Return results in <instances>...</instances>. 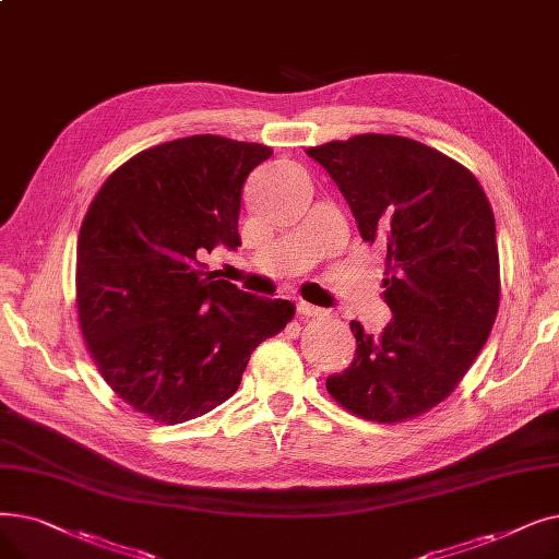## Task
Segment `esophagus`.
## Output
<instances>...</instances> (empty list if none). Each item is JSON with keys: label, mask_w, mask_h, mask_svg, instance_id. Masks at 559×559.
<instances>
[{"label": "esophagus", "mask_w": 559, "mask_h": 559, "mask_svg": "<svg viewBox=\"0 0 559 559\" xmlns=\"http://www.w3.org/2000/svg\"><path fill=\"white\" fill-rule=\"evenodd\" d=\"M297 312L301 314V318H318V314H322V308L312 306V304H308V301H299V304H297Z\"/></svg>", "instance_id": "obj_1"}]
</instances>
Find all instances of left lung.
<instances>
[{
	"mask_svg": "<svg viewBox=\"0 0 559 559\" xmlns=\"http://www.w3.org/2000/svg\"><path fill=\"white\" fill-rule=\"evenodd\" d=\"M306 153L337 185L360 237L383 249L393 312L379 335L349 324L356 358L326 391L358 418H418L464 379L496 322L491 203L466 166L406 136L358 134Z\"/></svg>",
	"mask_w": 559,
	"mask_h": 559,
	"instance_id": "obj_1",
	"label": "left lung"
}]
</instances>
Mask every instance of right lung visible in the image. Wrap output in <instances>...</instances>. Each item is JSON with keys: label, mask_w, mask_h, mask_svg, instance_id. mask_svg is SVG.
<instances>
[{"label": "right lung", "mask_w": 559, "mask_h": 559, "mask_svg": "<svg viewBox=\"0 0 559 559\" xmlns=\"http://www.w3.org/2000/svg\"><path fill=\"white\" fill-rule=\"evenodd\" d=\"M270 145L197 134L141 151L105 180L78 239V312L111 391L155 423L199 418L235 395L251 352L295 304L205 272L237 249L241 187Z\"/></svg>", "instance_id": "obj_1"}]
</instances>
